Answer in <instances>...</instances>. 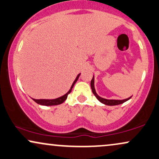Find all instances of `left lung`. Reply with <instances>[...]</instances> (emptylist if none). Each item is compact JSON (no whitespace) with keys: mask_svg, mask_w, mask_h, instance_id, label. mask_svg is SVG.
Returning <instances> with one entry per match:
<instances>
[{"mask_svg":"<svg viewBox=\"0 0 159 159\" xmlns=\"http://www.w3.org/2000/svg\"><path fill=\"white\" fill-rule=\"evenodd\" d=\"M90 85H91V89H92V91H93V93L95 95V96L96 97L97 99H98L100 102L102 103V104L109 105V106H115V105H118V104H123V103L125 102V101H127L129 100V99H130L132 97V96L129 97V98H128L127 99H124V100H108V99L101 98V97L98 96V94L96 93V92H95V89L94 87V76H93V79L91 80Z\"/></svg>","mask_w":159,"mask_h":159,"instance_id":"1","label":"left lung"}]
</instances>
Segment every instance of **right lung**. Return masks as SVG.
Masks as SVG:
<instances>
[{"mask_svg":"<svg viewBox=\"0 0 159 159\" xmlns=\"http://www.w3.org/2000/svg\"><path fill=\"white\" fill-rule=\"evenodd\" d=\"M79 76H80V74H78V76L75 78V80L74 81L73 84H72V87L70 88V90H69L67 93H66L64 95H63V96L59 97V98H55V99H51V100H49V99H33V100L35 101L37 104H41V105H44V106H53V105H58V104H62L64 101H66V98H67V95L71 93L72 87H73L75 84L76 83V81H78Z\"/></svg>","mask_w":159,"mask_h":159,"instance_id":"right-lung-1","label":"right lung"}]
</instances>
